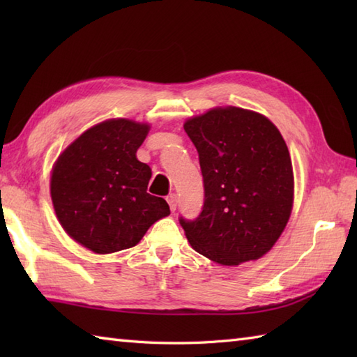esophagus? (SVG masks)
Segmentation results:
<instances>
[{"label": "esophagus", "mask_w": 357, "mask_h": 357, "mask_svg": "<svg viewBox=\"0 0 357 357\" xmlns=\"http://www.w3.org/2000/svg\"><path fill=\"white\" fill-rule=\"evenodd\" d=\"M167 202H169L170 210L174 211V210H176V207H178V196L174 195V193L170 195V196H167Z\"/></svg>", "instance_id": "esophagus-1"}]
</instances>
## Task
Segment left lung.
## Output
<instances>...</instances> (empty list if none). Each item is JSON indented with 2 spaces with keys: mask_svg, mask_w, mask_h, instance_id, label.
<instances>
[{
  "mask_svg": "<svg viewBox=\"0 0 357 357\" xmlns=\"http://www.w3.org/2000/svg\"><path fill=\"white\" fill-rule=\"evenodd\" d=\"M184 130L204 179L199 216L179 218L188 242L222 265L259 259L293 207V167L282 135L261 113L231 105L187 119Z\"/></svg>",
  "mask_w": 357,
  "mask_h": 357,
  "instance_id": "1",
  "label": "left lung"
}]
</instances>
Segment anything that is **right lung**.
<instances>
[{"label":"right lung","mask_w":357,"mask_h":357,"mask_svg":"<svg viewBox=\"0 0 357 357\" xmlns=\"http://www.w3.org/2000/svg\"><path fill=\"white\" fill-rule=\"evenodd\" d=\"M149 130V124L107 119L75 139L53 165L58 221L98 255L135 247L151 224L170 215L165 199L147 193L151 170L136 158Z\"/></svg>","instance_id":"obj_1"}]
</instances>
